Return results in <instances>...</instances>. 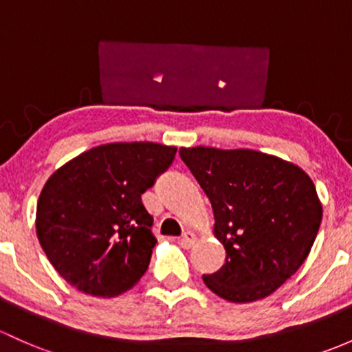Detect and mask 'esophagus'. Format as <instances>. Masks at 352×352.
<instances>
[{
	"label": "esophagus",
	"instance_id": "esophagus-1",
	"mask_svg": "<svg viewBox=\"0 0 352 352\" xmlns=\"http://www.w3.org/2000/svg\"><path fill=\"white\" fill-rule=\"evenodd\" d=\"M195 239H197V234H195V232L186 231L182 234V238H180V244H182V248L188 250V248H192V244L195 243Z\"/></svg>",
	"mask_w": 352,
	"mask_h": 352
}]
</instances>
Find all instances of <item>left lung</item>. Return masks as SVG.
Masks as SVG:
<instances>
[{
    "instance_id": "obj_1",
    "label": "left lung",
    "mask_w": 352,
    "mask_h": 352,
    "mask_svg": "<svg viewBox=\"0 0 352 352\" xmlns=\"http://www.w3.org/2000/svg\"><path fill=\"white\" fill-rule=\"evenodd\" d=\"M214 210L226 263L202 275L234 303L272 295L309 256L322 221L316 186L300 166L254 150L180 148Z\"/></svg>"
}]
</instances>
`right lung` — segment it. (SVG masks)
Here are the masks:
<instances>
[{"label":"right lung","instance_id":"add662e5","mask_svg":"<svg viewBox=\"0 0 352 352\" xmlns=\"http://www.w3.org/2000/svg\"><path fill=\"white\" fill-rule=\"evenodd\" d=\"M177 148L108 143L54 172L36 204V236L65 282L94 297H114L140 282L157 238L142 194Z\"/></svg>","mask_w":352,"mask_h":352}]
</instances>
